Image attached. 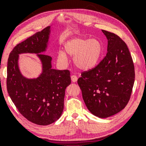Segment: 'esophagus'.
<instances>
[{"instance_id":"obj_1","label":"esophagus","mask_w":146,"mask_h":146,"mask_svg":"<svg viewBox=\"0 0 146 146\" xmlns=\"http://www.w3.org/2000/svg\"><path fill=\"white\" fill-rule=\"evenodd\" d=\"M71 80H72V81L73 82H76L77 81L78 78L76 75H72L71 76Z\"/></svg>"}]
</instances>
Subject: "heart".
<instances>
[{
    "label": "heart",
    "mask_w": 146,
    "mask_h": 146,
    "mask_svg": "<svg viewBox=\"0 0 146 146\" xmlns=\"http://www.w3.org/2000/svg\"><path fill=\"white\" fill-rule=\"evenodd\" d=\"M64 49L68 54L74 56V62L77 68L82 70H89L98 62L102 46L97 39L76 38L65 44ZM58 60L62 63H66L67 56L64 52L60 51Z\"/></svg>",
    "instance_id": "obj_1"
}]
</instances>
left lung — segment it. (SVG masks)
Returning a JSON list of instances; mask_svg holds the SVG:
<instances>
[{
  "label": "left lung",
  "instance_id": "1",
  "mask_svg": "<svg viewBox=\"0 0 146 146\" xmlns=\"http://www.w3.org/2000/svg\"><path fill=\"white\" fill-rule=\"evenodd\" d=\"M108 39V52L96 66L81 74L78 80L87 108L105 118L118 113L130 99L135 80L132 58L124 41L102 30Z\"/></svg>",
  "mask_w": 146,
  "mask_h": 146
}]
</instances>
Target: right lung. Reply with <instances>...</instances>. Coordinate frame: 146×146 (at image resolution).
<instances>
[{
    "label": "right lung",
    "mask_w": 146,
    "mask_h": 146,
    "mask_svg": "<svg viewBox=\"0 0 146 146\" xmlns=\"http://www.w3.org/2000/svg\"><path fill=\"white\" fill-rule=\"evenodd\" d=\"M50 33V27H47L18 44L10 53L7 64L9 96L25 118L40 125L51 124L60 118L64 110L65 90L71 83L68 70L52 69L51 56L42 54L47 48ZM23 53L38 54L43 72L37 79H28L19 72L18 55Z\"/></svg>",
    "instance_id": "1"
}]
</instances>
